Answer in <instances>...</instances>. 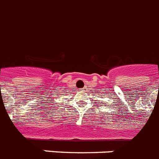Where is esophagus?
I'll use <instances>...</instances> for the list:
<instances>
[{
  "mask_svg": "<svg viewBox=\"0 0 159 159\" xmlns=\"http://www.w3.org/2000/svg\"><path fill=\"white\" fill-rule=\"evenodd\" d=\"M81 91H82V92H85V91H86V88H82Z\"/></svg>",
  "mask_w": 159,
  "mask_h": 159,
  "instance_id": "obj_1",
  "label": "esophagus"
}]
</instances>
